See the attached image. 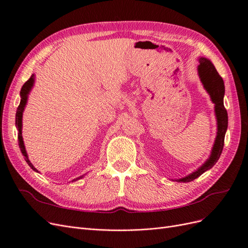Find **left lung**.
Wrapping results in <instances>:
<instances>
[{
    "mask_svg": "<svg viewBox=\"0 0 248 248\" xmlns=\"http://www.w3.org/2000/svg\"><path fill=\"white\" fill-rule=\"evenodd\" d=\"M199 65L197 66L198 76L200 81L202 82L203 88L208 93L210 100L215 104V114L217 118V136L214 146L210 151L209 157L205 160L202 166L199 167L195 171L189 173L188 176L176 180L177 182L188 183L197 179L203 172L212 169L221 156L225 135L228 129V113L224 106V96H225V85L223 78L219 77L214 64L209 59L204 57H199Z\"/></svg>",
    "mask_w": 248,
    "mask_h": 248,
    "instance_id": "1",
    "label": "left lung"
}]
</instances>
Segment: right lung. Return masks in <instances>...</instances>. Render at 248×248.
I'll use <instances>...</instances> for the list:
<instances>
[{
  "mask_svg": "<svg viewBox=\"0 0 248 248\" xmlns=\"http://www.w3.org/2000/svg\"><path fill=\"white\" fill-rule=\"evenodd\" d=\"M34 85V75H32L30 79L27 80L25 84L22 86L21 88V91H20V104L19 106H18L17 108V111H16V119H15V124H16V127L18 130V144H19V148L21 150V153L23 154L24 156V159L25 161L27 162V164L32 169V170H34L35 172H40L38 170H36L33 166L32 163L31 162V160L29 159V155H27V152L25 150V146H24V142H23V138H22V115H23V111H24V108L26 106V103H27V99H29V95L31 93V91ZM85 177V175L82 176H79L76 179H73L71 181V183L73 182H77L80 179H82ZM70 183V182H69Z\"/></svg>",
  "mask_w": 248,
  "mask_h": 248,
  "instance_id": "obj_1",
  "label": "right lung"
}]
</instances>
